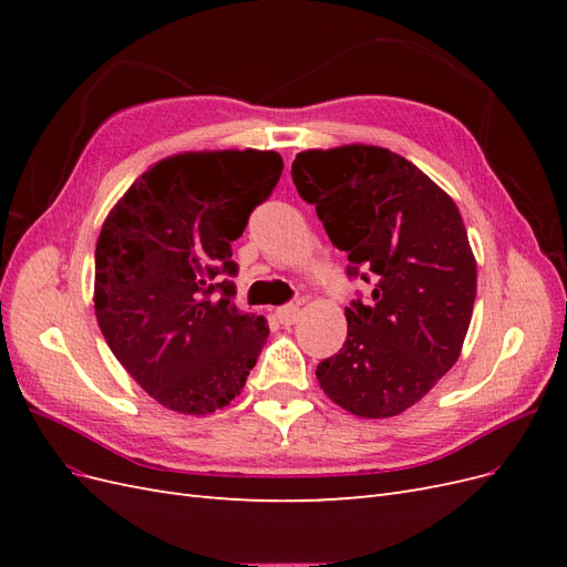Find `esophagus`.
<instances>
[{"mask_svg": "<svg viewBox=\"0 0 567 567\" xmlns=\"http://www.w3.org/2000/svg\"><path fill=\"white\" fill-rule=\"evenodd\" d=\"M298 317H300V307L298 305H284V307H279V310H277V319L284 326L296 323Z\"/></svg>", "mask_w": 567, "mask_h": 567, "instance_id": "obj_1", "label": "esophagus"}]
</instances>
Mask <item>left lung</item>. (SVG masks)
Here are the masks:
<instances>
[{
	"label": "left lung",
	"mask_w": 567,
	"mask_h": 567,
	"mask_svg": "<svg viewBox=\"0 0 567 567\" xmlns=\"http://www.w3.org/2000/svg\"><path fill=\"white\" fill-rule=\"evenodd\" d=\"M290 175L350 277L371 284L367 302L346 307V346L317 381L359 419L398 416L456 364L471 326L477 265L456 203L381 146L302 151Z\"/></svg>",
	"instance_id": "1"
}]
</instances>
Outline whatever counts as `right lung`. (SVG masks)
<instances>
[{
  "label": "right lung",
  "instance_id": "1",
  "mask_svg": "<svg viewBox=\"0 0 567 567\" xmlns=\"http://www.w3.org/2000/svg\"><path fill=\"white\" fill-rule=\"evenodd\" d=\"M277 151H186L151 165L101 227L94 312L153 400L205 416L241 394L269 326L234 305L231 241L269 198Z\"/></svg>",
  "mask_w": 567,
  "mask_h": 567
}]
</instances>
